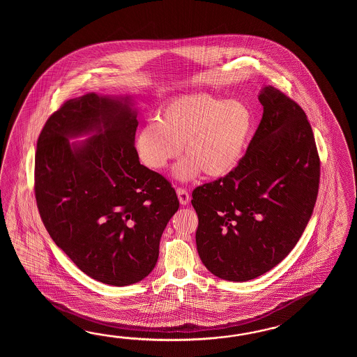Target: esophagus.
<instances>
[{
  "label": "esophagus",
  "mask_w": 357,
  "mask_h": 357,
  "mask_svg": "<svg viewBox=\"0 0 357 357\" xmlns=\"http://www.w3.org/2000/svg\"><path fill=\"white\" fill-rule=\"evenodd\" d=\"M176 192H177V197H178V200H180V203L182 205L189 204L190 194L188 190L185 189V188H177Z\"/></svg>",
  "instance_id": "esophagus-1"
}]
</instances>
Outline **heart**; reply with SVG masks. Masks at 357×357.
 Masks as SVG:
<instances>
[{
  "label": "heart",
  "instance_id": "1",
  "mask_svg": "<svg viewBox=\"0 0 357 357\" xmlns=\"http://www.w3.org/2000/svg\"><path fill=\"white\" fill-rule=\"evenodd\" d=\"M250 107L241 100H227L208 93L172 99L158 112V122H146L137 137V151L146 167L160 171L168 162H178L175 175L182 181L195 178L200 171L220 177L236 167L252 130Z\"/></svg>",
  "mask_w": 357,
  "mask_h": 357
}]
</instances>
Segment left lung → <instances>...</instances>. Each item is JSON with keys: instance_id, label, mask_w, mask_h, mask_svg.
I'll return each instance as SVG.
<instances>
[{"instance_id": "8db88e82", "label": "left lung", "mask_w": 357, "mask_h": 357, "mask_svg": "<svg viewBox=\"0 0 357 357\" xmlns=\"http://www.w3.org/2000/svg\"><path fill=\"white\" fill-rule=\"evenodd\" d=\"M259 102L263 117L237 166L192 191L199 257L226 281H250L280 264L318 197L320 158L306 114L271 85Z\"/></svg>"}]
</instances>
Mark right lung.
Wrapping results in <instances>:
<instances>
[{
	"instance_id": "obj_1",
	"label": "right lung",
	"mask_w": 357,
	"mask_h": 357,
	"mask_svg": "<svg viewBox=\"0 0 357 357\" xmlns=\"http://www.w3.org/2000/svg\"><path fill=\"white\" fill-rule=\"evenodd\" d=\"M137 114L94 93L68 99L39 134L34 194L54 243L93 280L128 286L151 273L180 203L165 176L140 165ZM98 134L83 145L67 137Z\"/></svg>"
}]
</instances>
